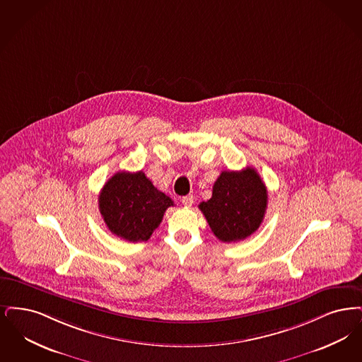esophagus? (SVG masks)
<instances>
[{"label": "esophagus", "mask_w": 362, "mask_h": 362, "mask_svg": "<svg viewBox=\"0 0 362 362\" xmlns=\"http://www.w3.org/2000/svg\"><path fill=\"white\" fill-rule=\"evenodd\" d=\"M182 204L187 205V206H190V205L193 204V196L192 194L184 196L182 197Z\"/></svg>", "instance_id": "obj_1"}]
</instances>
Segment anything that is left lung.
Returning <instances> with one entry per match:
<instances>
[{
  "label": "left lung",
  "mask_w": 362,
  "mask_h": 362,
  "mask_svg": "<svg viewBox=\"0 0 362 362\" xmlns=\"http://www.w3.org/2000/svg\"><path fill=\"white\" fill-rule=\"evenodd\" d=\"M212 233L221 242H239L255 233L264 221L267 190L255 169L221 172L212 197L199 204Z\"/></svg>",
  "instance_id": "obj_1"
}]
</instances>
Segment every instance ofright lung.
<instances>
[{"mask_svg":"<svg viewBox=\"0 0 362 362\" xmlns=\"http://www.w3.org/2000/svg\"><path fill=\"white\" fill-rule=\"evenodd\" d=\"M172 205V199L141 170L112 175L98 196V209L110 233L128 242L148 240Z\"/></svg>","mask_w":362,"mask_h":362,"instance_id":"1","label":"right lung"}]
</instances>
